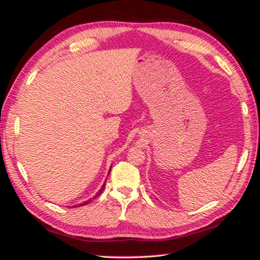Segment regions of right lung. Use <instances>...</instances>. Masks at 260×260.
<instances>
[{
    "mask_svg": "<svg viewBox=\"0 0 260 260\" xmlns=\"http://www.w3.org/2000/svg\"><path fill=\"white\" fill-rule=\"evenodd\" d=\"M111 169H112V167H111ZM111 169H109V171H111ZM108 175H109V172H108ZM104 187H105V183L102 185V187H101V190L95 194V196H93V199H90V200H88V201H85V202H83V203H81V204H79V205H76V206H73V207H77V206H84V205H86V204H89L92 200H94V199H96L98 196H100L101 195V193H102V191L104 190Z\"/></svg>",
    "mask_w": 260,
    "mask_h": 260,
    "instance_id": "obj_1",
    "label": "right lung"
}]
</instances>
